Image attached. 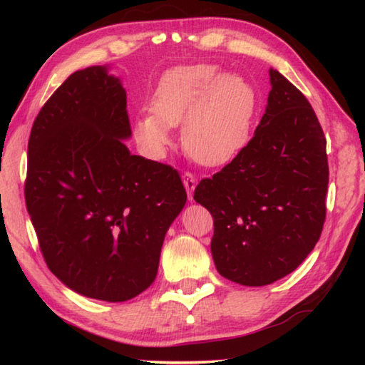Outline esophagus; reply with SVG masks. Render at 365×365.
Wrapping results in <instances>:
<instances>
[{
  "mask_svg": "<svg viewBox=\"0 0 365 365\" xmlns=\"http://www.w3.org/2000/svg\"><path fill=\"white\" fill-rule=\"evenodd\" d=\"M182 180H183V185L185 188H187V192H188V197L191 199L192 197V191H195L196 188V183H197V178L196 175L190 173V170H187V173L182 174Z\"/></svg>",
  "mask_w": 365,
  "mask_h": 365,
  "instance_id": "1",
  "label": "esophagus"
}]
</instances>
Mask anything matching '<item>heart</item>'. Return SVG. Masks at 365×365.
Returning <instances> with one entry per match:
<instances>
[{"mask_svg": "<svg viewBox=\"0 0 365 365\" xmlns=\"http://www.w3.org/2000/svg\"><path fill=\"white\" fill-rule=\"evenodd\" d=\"M257 108L243 76L221 75L212 64L175 67L161 76L149 110L133 123L138 144L160 158L170 144V127L182 123V144L202 165H222L247 144Z\"/></svg>", "mask_w": 365, "mask_h": 365, "instance_id": "b5f03b06", "label": "heart"}]
</instances>
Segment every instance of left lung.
<instances>
[{"label":"left lung","instance_id":"8db88e82","mask_svg":"<svg viewBox=\"0 0 365 365\" xmlns=\"http://www.w3.org/2000/svg\"><path fill=\"white\" fill-rule=\"evenodd\" d=\"M265 114L242 152L195 190L213 216L212 255L232 282L260 287L301 265L327 218V138L302 92L269 71Z\"/></svg>","mask_w":365,"mask_h":365}]
</instances>
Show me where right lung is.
Returning a JSON list of instances; mask_svg holds the SVG:
<instances>
[{"mask_svg": "<svg viewBox=\"0 0 365 365\" xmlns=\"http://www.w3.org/2000/svg\"><path fill=\"white\" fill-rule=\"evenodd\" d=\"M130 135L125 89L94 66L54 91L28 143L25 200L46 267L73 292L110 302L150 287L187 202L177 170L131 155Z\"/></svg>", "mask_w": 365, "mask_h": 365, "instance_id": "right-lung-1", "label": "right lung"}]
</instances>
